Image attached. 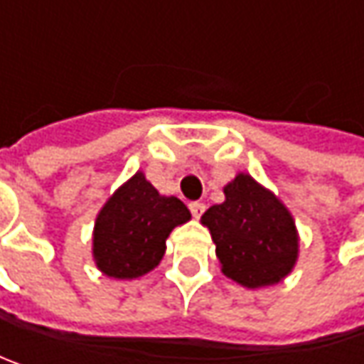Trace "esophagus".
<instances>
[{"label": "esophagus", "mask_w": 364, "mask_h": 364, "mask_svg": "<svg viewBox=\"0 0 364 364\" xmlns=\"http://www.w3.org/2000/svg\"><path fill=\"white\" fill-rule=\"evenodd\" d=\"M188 206H190V213H192V217H194V218L203 217L204 208H206L203 203H190Z\"/></svg>", "instance_id": "34e87169"}]
</instances>
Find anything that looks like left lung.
<instances>
[{
    "label": "left lung",
    "mask_w": 364,
    "mask_h": 364,
    "mask_svg": "<svg viewBox=\"0 0 364 364\" xmlns=\"http://www.w3.org/2000/svg\"><path fill=\"white\" fill-rule=\"evenodd\" d=\"M225 203L200 218L217 247L220 272L247 289L284 282L298 263L300 235L287 206L253 176L239 172Z\"/></svg>",
    "instance_id": "1"
}]
</instances>
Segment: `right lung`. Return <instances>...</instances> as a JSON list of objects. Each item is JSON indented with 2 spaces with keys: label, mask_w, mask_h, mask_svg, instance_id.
<instances>
[{
  "label": "right lung",
  "mask_w": 364,
  "mask_h": 364,
  "mask_svg": "<svg viewBox=\"0 0 364 364\" xmlns=\"http://www.w3.org/2000/svg\"><path fill=\"white\" fill-rule=\"evenodd\" d=\"M190 220L186 204L164 196L147 182L144 172L115 190L92 229V259L97 269L113 279H135L160 265L166 239Z\"/></svg>",
  "instance_id": "1"
}]
</instances>
